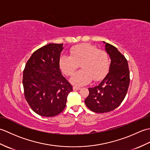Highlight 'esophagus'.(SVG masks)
Returning <instances> with one entry per match:
<instances>
[{"mask_svg": "<svg viewBox=\"0 0 150 150\" xmlns=\"http://www.w3.org/2000/svg\"><path fill=\"white\" fill-rule=\"evenodd\" d=\"M80 89H81L80 87L76 86H74L73 87V90H80Z\"/></svg>", "mask_w": 150, "mask_h": 150, "instance_id": "esophagus-1", "label": "esophagus"}]
</instances>
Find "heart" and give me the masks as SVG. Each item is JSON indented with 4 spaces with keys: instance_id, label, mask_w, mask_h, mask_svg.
I'll return each mask as SVG.
<instances>
[{
    "instance_id": "1",
    "label": "heart",
    "mask_w": 150,
    "mask_h": 150,
    "mask_svg": "<svg viewBox=\"0 0 150 150\" xmlns=\"http://www.w3.org/2000/svg\"><path fill=\"white\" fill-rule=\"evenodd\" d=\"M70 56L63 55L59 59V66L67 76H71L81 65L82 69L76 72L70 79L73 84H87L93 79L100 81L106 75L110 67V60L106 52L98 50L90 44H83L72 47Z\"/></svg>"
}]
</instances>
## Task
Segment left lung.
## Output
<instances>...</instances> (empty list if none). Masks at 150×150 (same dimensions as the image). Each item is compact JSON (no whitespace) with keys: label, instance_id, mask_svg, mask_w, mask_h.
<instances>
[{"label":"left lung","instance_id":"1","mask_svg":"<svg viewBox=\"0 0 150 150\" xmlns=\"http://www.w3.org/2000/svg\"><path fill=\"white\" fill-rule=\"evenodd\" d=\"M105 44L111 63L109 72L100 83L88 88L85 99L86 106L95 113H106L114 110L125 98L129 84V71L126 59L115 47Z\"/></svg>","mask_w":150,"mask_h":150}]
</instances>
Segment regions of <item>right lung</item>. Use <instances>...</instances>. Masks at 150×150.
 Segmentation results:
<instances>
[{"instance_id": "add662e5", "label": "right lung", "mask_w": 150, "mask_h": 150, "mask_svg": "<svg viewBox=\"0 0 150 150\" xmlns=\"http://www.w3.org/2000/svg\"><path fill=\"white\" fill-rule=\"evenodd\" d=\"M63 44H49L36 50L23 71L24 96L34 112L54 117L66 105L72 86L63 77L59 66Z\"/></svg>"}]
</instances>
